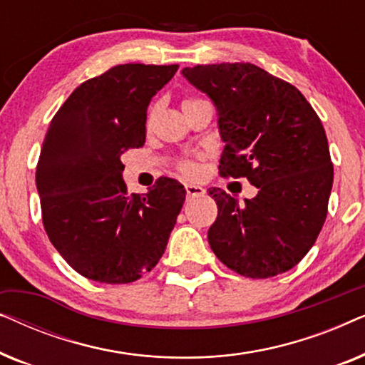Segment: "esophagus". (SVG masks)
I'll use <instances>...</instances> for the list:
<instances>
[{"label":"esophagus","instance_id":"1","mask_svg":"<svg viewBox=\"0 0 365 365\" xmlns=\"http://www.w3.org/2000/svg\"><path fill=\"white\" fill-rule=\"evenodd\" d=\"M186 192H187V197H199L206 191H204V187L196 186V184H186Z\"/></svg>","mask_w":365,"mask_h":365}]
</instances>
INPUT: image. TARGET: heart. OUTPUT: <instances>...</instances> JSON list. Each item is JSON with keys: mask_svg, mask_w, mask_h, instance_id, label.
<instances>
[{"mask_svg": "<svg viewBox=\"0 0 365 365\" xmlns=\"http://www.w3.org/2000/svg\"><path fill=\"white\" fill-rule=\"evenodd\" d=\"M186 101H191V99H184V103H186ZM179 169H181L184 174H187V176H192V174H196V166H194V164L189 163V161H184V163L179 164Z\"/></svg>", "mask_w": 365, "mask_h": 365, "instance_id": "heart-1", "label": "heart"}]
</instances>
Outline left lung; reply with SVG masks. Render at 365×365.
<instances>
[{
	"mask_svg": "<svg viewBox=\"0 0 365 365\" xmlns=\"http://www.w3.org/2000/svg\"><path fill=\"white\" fill-rule=\"evenodd\" d=\"M182 76L217 109L226 143L219 174L247 178L257 187L244 204L209 189L219 211L209 246L241 276L289 271L314 246L327 216L334 168L321 119L296 86L256 64H197Z\"/></svg>",
	"mask_w": 365,
	"mask_h": 365,
	"instance_id": "left-lung-1",
	"label": "left lung"
}]
</instances>
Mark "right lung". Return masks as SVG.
Returning <instances> with one entry per match:
<instances>
[{
	"instance_id": "obj_1",
	"label": "right lung",
	"mask_w": 365,
	"mask_h": 365,
	"mask_svg": "<svg viewBox=\"0 0 365 365\" xmlns=\"http://www.w3.org/2000/svg\"><path fill=\"white\" fill-rule=\"evenodd\" d=\"M178 64H118L74 89L49 123L36 166L46 234L81 276L138 281L159 262L186 191L159 178L144 196L128 194L121 156L146 141L151 98Z\"/></svg>"
}]
</instances>
